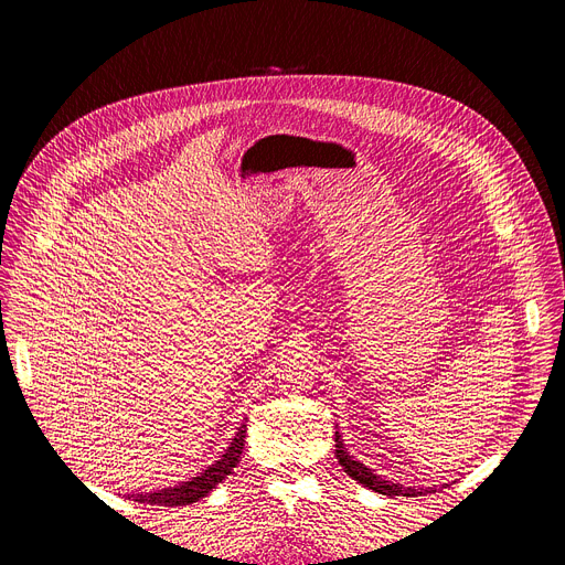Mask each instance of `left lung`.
<instances>
[{"label":"left lung","mask_w":565,"mask_h":565,"mask_svg":"<svg viewBox=\"0 0 565 565\" xmlns=\"http://www.w3.org/2000/svg\"><path fill=\"white\" fill-rule=\"evenodd\" d=\"M334 448H337V459L341 463V468L349 472L353 480H358V484L375 491V493H382V495H407V498H414V495H423V493H431L434 489H412V487H403V484H394L384 480V477L375 475L371 468H366L364 463L355 461L349 452H345L343 448V441L339 439V431H334Z\"/></svg>","instance_id":"obj_1"}]
</instances>
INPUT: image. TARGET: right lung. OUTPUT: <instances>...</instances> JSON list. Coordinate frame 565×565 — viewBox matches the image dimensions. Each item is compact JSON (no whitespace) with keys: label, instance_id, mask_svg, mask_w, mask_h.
Wrapping results in <instances>:
<instances>
[{"label":"right lung","instance_id":"add662e5","mask_svg":"<svg viewBox=\"0 0 565 565\" xmlns=\"http://www.w3.org/2000/svg\"><path fill=\"white\" fill-rule=\"evenodd\" d=\"M244 439H246V425H242L235 434V439L231 441L228 450L222 455L220 461H214L212 466H207L199 477H192L190 482H181L179 487H169L162 491H153V493H136L131 495L136 502H145V504H160V507H183V504H192L201 498H205L216 484H220L226 475H231V470L239 463V455L244 448Z\"/></svg>","mask_w":565,"mask_h":565}]
</instances>
